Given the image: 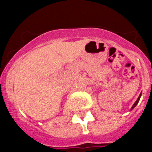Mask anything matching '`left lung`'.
<instances>
[{
  "mask_svg": "<svg viewBox=\"0 0 152 152\" xmlns=\"http://www.w3.org/2000/svg\"><path fill=\"white\" fill-rule=\"evenodd\" d=\"M141 96H142V93H141V94H140V95H139V97H138V99H137V100H136V101L135 102V103H134L133 105H132V108H131V110H132V109H133V108H135V107H136V105H137V104H138V103H139V100H140V97H141Z\"/></svg>",
  "mask_w": 152,
  "mask_h": 152,
  "instance_id": "obj_1",
  "label": "left lung"
}]
</instances>
